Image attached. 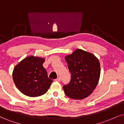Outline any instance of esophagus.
Instances as JSON below:
<instances>
[{
    "label": "esophagus",
    "mask_w": 124,
    "mask_h": 124,
    "mask_svg": "<svg viewBox=\"0 0 124 124\" xmlns=\"http://www.w3.org/2000/svg\"><path fill=\"white\" fill-rule=\"evenodd\" d=\"M55 80L56 81V82H60V81H61V78H59V77H58L57 79H55Z\"/></svg>",
    "instance_id": "1"
}]
</instances>
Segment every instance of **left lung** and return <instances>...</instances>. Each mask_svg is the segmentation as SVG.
<instances>
[{
  "label": "left lung",
  "mask_w": 124,
  "mask_h": 124,
  "mask_svg": "<svg viewBox=\"0 0 124 124\" xmlns=\"http://www.w3.org/2000/svg\"><path fill=\"white\" fill-rule=\"evenodd\" d=\"M71 73L70 83L63 85L65 94L72 99L82 100L92 94L100 76V64L93 54L80 49L65 56Z\"/></svg>",
  "instance_id": "obj_1"
}]
</instances>
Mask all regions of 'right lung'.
<instances>
[{
  "mask_svg": "<svg viewBox=\"0 0 124 124\" xmlns=\"http://www.w3.org/2000/svg\"><path fill=\"white\" fill-rule=\"evenodd\" d=\"M45 59L29 56L14 68L13 79L16 86L25 96L38 97L46 93L53 80L48 78L42 66Z\"/></svg>",
  "mask_w": 124,
  "mask_h": 124,
  "instance_id": "obj_1",
  "label": "right lung"
}]
</instances>
